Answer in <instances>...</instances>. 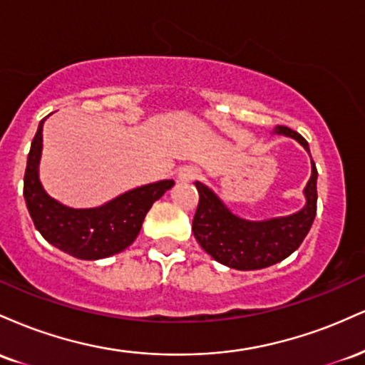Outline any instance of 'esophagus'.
Instances as JSON below:
<instances>
[{"mask_svg":"<svg viewBox=\"0 0 365 365\" xmlns=\"http://www.w3.org/2000/svg\"><path fill=\"white\" fill-rule=\"evenodd\" d=\"M197 177H199V170L194 168V166H183V168H180L177 173L178 182H182V183L194 182Z\"/></svg>","mask_w":365,"mask_h":365,"instance_id":"esophagus-1","label":"esophagus"}]
</instances>
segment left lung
<instances>
[{
  "mask_svg": "<svg viewBox=\"0 0 365 365\" xmlns=\"http://www.w3.org/2000/svg\"><path fill=\"white\" fill-rule=\"evenodd\" d=\"M276 132L293 137L309 150L307 140L295 130L278 127ZM317 170L312 161V177L305 187L307 204L302 211L288 217L261 221H245L226 209L217 197L202 183L197 182V204L192 232L195 240L217 262L233 269H261L283 261L295 252L311 230L317 211Z\"/></svg>",
  "mask_w": 365,
  "mask_h": 365,
  "instance_id": "obj_1",
  "label": "left lung"
}]
</instances>
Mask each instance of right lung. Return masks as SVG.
I'll return each mask as SVG.
<instances>
[{
    "instance_id": "right-lung-1",
    "label": "right lung",
    "mask_w": 365,
    "mask_h": 365,
    "mask_svg": "<svg viewBox=\"0 0 365 365\" xmlns=\"http://www.w3.org/2000/svg\"><path fill=\"white\" fill-rule=\"evenodd\" d=\"M43 123L44 120H41L24 175V197L36 228L49 244L86 261L110 257L125 250L139 235L142 221L154 200L173 187V180L133 188L101 207L63 206L46 194L37 173L43 149Z\"/></svg>"
}]
</instances>
